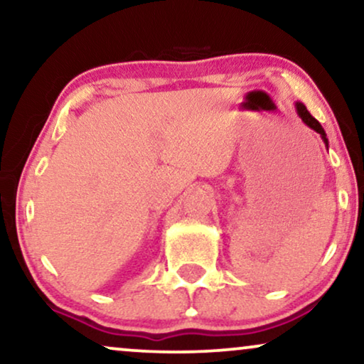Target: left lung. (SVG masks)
Here are the masks:
<instances>
[{
  "mask_svg": "<svg viewBox=\"0 0 364 364\" xmlns=\"http://www.w3.org/2000/svg\"><path fill=\"white\" fill-rule=\"evenodd\" d=\"M295 107H296V114H298V117L301 119L303 124H305L306 127L313 129V131H315L316 134H320V137H321L323 144H325V147L328 149V146H330V144H328L326 132H325V129L321 127V124L318 122L316 119L313 117L310 112H308V109H306V106H305V104H303V102H295Z\"/></svg>",
  "mask_w": 364,
  "mask_h": 364,
  "instance_id": "obj_1",
  "label": "left lung"
}]
</instances>
